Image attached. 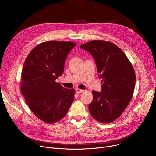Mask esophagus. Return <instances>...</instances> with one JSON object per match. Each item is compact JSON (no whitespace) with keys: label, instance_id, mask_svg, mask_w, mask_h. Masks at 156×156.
I'll return each instance as SVG.
<instances>
[{"label":"esophagus","instance_id":"obj_1","mask_svg":"<svg viewBox=\"0 0 156 156\" xmlns=\"http://www.w3.org/2000/svg\"><path fill=\"white\" fill-rule=\"evenodd\" d=\"M84 91V90H82V89H76V92L77 93H83Z\"/></svg>","mask_w":156,"mask_h":156}]
</instances>
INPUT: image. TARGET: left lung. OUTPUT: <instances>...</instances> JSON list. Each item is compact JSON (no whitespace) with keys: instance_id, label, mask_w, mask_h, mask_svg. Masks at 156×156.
Wrapping results in <instances>:
<instances>
[{"instance_id":"left-lung-1","label":"left lung","mask_w":156,"mask_h":156,"mask_svg":"<svg viewBox=\"0 0 156 156\" xmlns=\"http://www.w3.org/2000/svg\"><path fill=\"white\" fill-rule=\"evenodd\" d=\"M92 55L102 79L101 93L92 91L89 113L103 123L114 122L129 105L135 85L133 67L123 51L115 44L93 40L80 46Z\"/></svg>"}]
</instances>
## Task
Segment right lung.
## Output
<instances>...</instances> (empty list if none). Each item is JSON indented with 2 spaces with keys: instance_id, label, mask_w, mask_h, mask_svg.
I'll return each instance as SVG.
<instances>
[{
  "instance_id": "add662e5",
  "label": "right lung",
  "mask_w": 156,
  "mask_h": 156,
  "mask_svg": "<svg viewBox=\"0 0 156 156\" xmlns=\"http://www.w3.org/2000/svg\"><path fill=\"white\" fill-rule=\"evenodd\" d=\"M76 45L70 41L41 43L24 63L21 93L34 115L45 123L60 120L74 101L75 89L64 88L55 80L62 75L67 55Z\"/></svg>"
}]
</instances>
